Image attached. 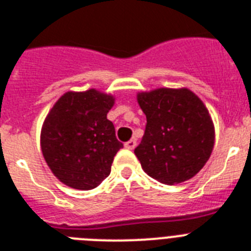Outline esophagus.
Segmentation results:
<instances>
[{"instance_id":"1","label":"esophagus","mask_w":251,"mask_h":251,"mask_svg":"<svg viewBox=\"0 0 251 251\" xmlns=\"http://www.w3.org/2000/svg\"><path fill=\"white\" fill-rule=\"evenodd\" d=\"M136 147V140L135 139H130L129 142H126L125 143V148H127V150H134Z\"/></svg>"}]
</instances>
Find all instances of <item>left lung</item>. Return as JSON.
<instances>
[{"label": "left lung", "mask_w": 251, "mask_h": 251, "mask_svg": "<svg viewBox=\"0 0 251 251\" xmlns=\"http://www.w3.org/2000/svg\"><path fill=\"white\" fill-rule=\"evenodd\" d=\"M147 117L134 153L151 178L165 184L185 182L203 168L214 147L209 111L188 89H157L138 94Z\"/></svg>", "instance_id": "1"}]
</instances>
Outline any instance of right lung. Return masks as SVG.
<instances>
[{"label": "right lung", "instance_id": "obj_1", "mask_svg": "<svg viewBox=\"0 0 251 251\" xmlns=\"http://www.w3.org/2000/svg\"><path fill=\"white\" fill-rule=\"evenodd\" d=\"M115 99L90 89L66 93L49 112L41 130V150L54 175L68 187L93 189L109 173L124 144L107 119Z\"/></svg>", "mask_w": 251, "mask_h": 251}]
</instances>
